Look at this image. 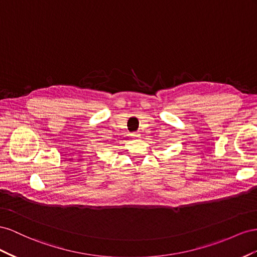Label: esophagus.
Returning a JSON list of instances; mask_svg holds the SVG:
<instances>
[{
    "label": "esophagus",
    "mask_w": 257,
    "mask_h": 257,
    "mask_svg": "<svg viewBox=\"0 0 257 257\" xmlns=\"http://www.w3.org/2000/svg\"><path fill=\"white\" fill-rule=\"evenodd\" d=\"M131 137L135 138V139H138V138H140V135H139L138 133H134L133 135H131Z\"/></svg>",
    "instance_id": "34e87169"
}]
</instances>
